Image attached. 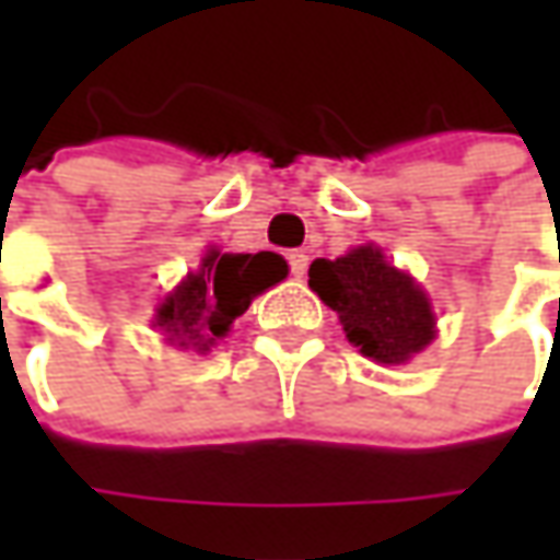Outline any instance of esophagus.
<instances>
[{"mask_svg":"<svg viewBox=\"0 0 560 560\" xmlns=\"http://www.w3.org/2000/svg\"><path fill=\"white\" fill-rule=\"evenodd\" d=\"M287 261H290L292 277H305V270H308V255L305 252H290Z\"/></svg>","mask_w":560,"mask_h":560,"instance_id":"34e87169","label":"esophagus"}]
</instances>
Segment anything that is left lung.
I'll return each instance as SVG.
<instances>
[{"label":"left lung","instance_id":"8db88e82","mask_svg":"<svg viewBox=\"0 0 560 560\" xmlns=\"http://www.w3.org/2000/svg\"><path fill=\"white\" fill-rule=\"evenodd\" d=\"M312 287L342 320L349 342L380 364H401L433 339V312L408 273L386 265L374 246L352 248L308 268Z\"/></svg>","mask_w":560,"mask_h":560}]
</instances>
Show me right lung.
<instances>
[{
    "label": "right lung",
    "mask_w": 560,
    "mask_h": 560,
    "mask_svg": "<svg viewBox=\"0 0 560 560\" xmlns=\"http://www.w3.org/2000/svg\"><path fill=\"white\" fill-rule=\"evenodd\" d=\"M283 277L287 261L273 252L221 255L218 248H211L202 258V268L189 273L164 299L155 314V327H162L171 342L205 352L214 336L230 330V324L246 312L258 292L270 290Z\"/></svg>",
    "instance_id": "obj_1"
}]
</instances>
